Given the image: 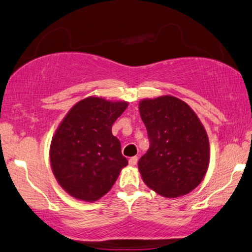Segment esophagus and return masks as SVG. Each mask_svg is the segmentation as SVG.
Segmentation results:
<instances>
[{
	"label": "esophagus",
	"mask_w": 252,
	"mask_h": 252,
	"mask_svg": "<svg viewBox=\"0 0 252 252\" xmlns=\"http://www.w3.org/2000/svg\"><path fill=\"white\" fill-rule=\"evenodd\" d=\"M137 160H138V158L137 157H133V158H129V165H136V163H137Z\"/></svg>",
	"instance_id": "1"
}]
</instances>
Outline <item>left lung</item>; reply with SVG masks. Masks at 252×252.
Returning a JSON list of instances; mask_svg holds the SVG:
<instances>
[{"label": "left lung", "instance_id": "left-lung-1", "mask_svg": "<svg viewBox=\"0 0 252 252\" xmlns=\"http://www.w3.org/2000/svg\"><path fill=\"white\" fill-rule=\"evenodd\" d=\"M139 114L150 148L138 161L143 181L168 198L190 192L203 180L210 143L202 123L187 103L171 95L144 99Z\"/></svg>", "mask_w": 252, "mask_h": 252}]
</instances>
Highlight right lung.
<instances>
[{"mask_svg":"<svg viewBox=\"0 0 252 252\" xmlns=\"http://www.w3.org/2000/svg\"><path fill=\"white\" fill-rule=\"evenodd\" d=\"M128 106L102 98L77 102L61 123L50 145L59 184L74 198L94 202L107 193L128 164L111 127Z\"/></svg>","mask_w":252,"mask_h":252,"instance_id":"obj_1","label":"right lung"}]
</instances>
